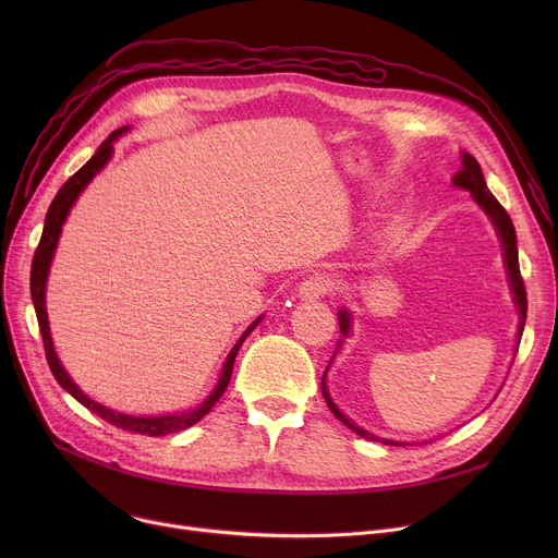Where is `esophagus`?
Segmentation results:
<instances>
[{"label":"esophagus","mask_w":558,"mask_h":558,"mask_svg":"<svg viewBox=\"0 0 558 558\" xmlns=\"http://www.w3.org/2000/svg\"><path fill=\"white\" fill-rule=\"evenodd\" d=\"M330 289H332V282H330L326 276L316 274V276H310L307 280L301 282V287H299V299H301V301H316V299H320V296H326Z\"/></svg>","instance_id":"1"}]
</instances>
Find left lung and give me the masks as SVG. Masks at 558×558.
Listing matches in <instances>:
<instances>
[{
  "instance_id": "obj_1",
  "label": "left lung",
  "mask_w": 558,
  "mask_h": 558,
  "mask_svg": "<svg viewBox=\"0 0 558 558\" xmlns=\"http://www.w3.org/2000/svg\"><path fill=\"white\" fill-rule=\"evenodd\" d=\"M452 185L459 187V190H465L471 192L473 201L480 205V208L486 213V217L490 219L497 238H500L502 242V255H505V269H507V278H509V287H511V294H513V303H515V310L520 314V324H518V335H515V353H518V343H520V337H522V330H524V318H526V291H524V282H522V276H520V264H518V240H515V228H513V221L511 217L507 215V210L502 208L500 203H497V198L490 194V190L486 187V181H484V173H482V167L480 162L471 156L461 151V169L454 173L452 179ZM350 326H353V314H350L345 307L339 310V330L343 337L350 335ZM343 339L337 341V350L341 348ZM337 350L332 360L337 357ZM330 360V364H332ZM328 364V368H330ZM328 368L324 373V377H320V391H324V398L330 407V412L345 425L353 429L355 434H360L362 438H371V441H383L385 446H404L402 441H391V438H379L371 432H366L364 427L355 425L353 421H350L341 409L335 404V400L330 398V391H328V385H326V377H328Z\"/></svg>"
}]
</instances>
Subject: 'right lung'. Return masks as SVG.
<instances>
[{
    "mask_svg": "<svg viewBox=\"0 0 558 558\" xmlns=\"http://www.w3.org/2000/svg\"><path fill=\"white\" fill-rule=\"evenodd\" d=\"M129 131V126L120 129L110 133L101 146L97 149V154L87 160L72 179L58 190V194L53 196L49 210H47V217H45V228H43V238H40V244L36 248V255H34V264H32V301H34V307H36V316H38V326H40V335H43V343H45V355H47V364L56 377V383L61 385L72 398H76L83 407L90 409V412H95L99 418L108 421L110 425L114 427H122L126 432H135V434H146V436H165V434H173V432H181V429H187L192 427L194 423H198L205 414L210 412V409L217 404V400L223 396L228 383H230V375H232V364H234V357H238L240 348L244 343V339L257 328V324L262 320V316H257L253 324L244 330V335L238 339V343L232 345V350L228 353L226 362H223V368L219 373V379L215 389L210 391V396L205 398L198 407L190 409V412H181V414H162V416H131V414H122V412H114V409L110 407H104L101 402L87 398L74 383L72 377L68 375V371L63 368L61 360H58L56 350H53V341H51V332H49V318H47V307H45V294H47V276H49V267H51V259H53V253H56V246H58V240H61V230H63V223L72 210V205L76 203V198L81 196V192L90 185V181L95 179V175L106 167V162L110 160L112 156V144L120 140V135H124Z\"/></svg>",
    "mask_w": 558,
    "mask_h": 558,
    "instance_id": "1",
    "label": "right lung"
}]
</instances>
